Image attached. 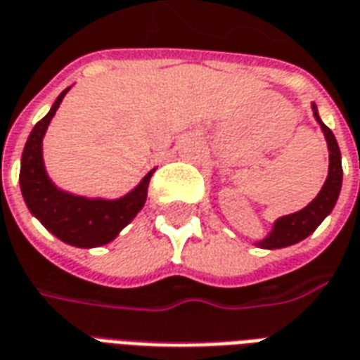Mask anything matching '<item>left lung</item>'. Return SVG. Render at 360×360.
I'll return each instance as SVG.
<instances>
[{"instance_id":"1","label":"left lung","mask_w":360,"mask_h":360,"mask_svg":"<svg viewBox=\"0 0 360 360\" xmlns=\"http://www.w3.org/2000/svg\"><path fill=\"white\" fill-rule=\"evenodd\" d=\"M311 110H314V119L318 120L321 132H323V136H326V142H328V179H326L323 187H321V191L318 193V197L314 198L310 205L304 206L302 210H298V212L276 218L275 224H273V228H271V232H269L263 240L255 241V245L261 248V250H281V248H288V245H294V243H298V241L306 240V238L323 222V218L329 216V212L333 210V206L338 202L339 193H341V183H343L341 152H339L338 140L333 136V132L321 122L316 103H311Z\"/></svg>"}]
</instances>
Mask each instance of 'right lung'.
I'll list each match as a JSON object with an SVG mask.
<instances>
[{
	"label": "right lung",
	"mask_w": 360,
	"mask_h": 360,
	"mask_svg": "<svg viewBox=\"0 0 360 360\" xmlns=\"http://www.w3.org/2000/svg\"><path fill=\"white\" fill-rule=\"evenodd\" d=\"M68 91L70 87L58 95L49 115L34 124L27 138L21 155L19 183L27 208L50 233L68 245L89 250L112 241L124 226L134 220L144 206L150 177L155 169L120 198H89L56 187L44 167L42 138Z\"/></svg>",
	"instance_id": "right-lung-1"
}]
</instances>
